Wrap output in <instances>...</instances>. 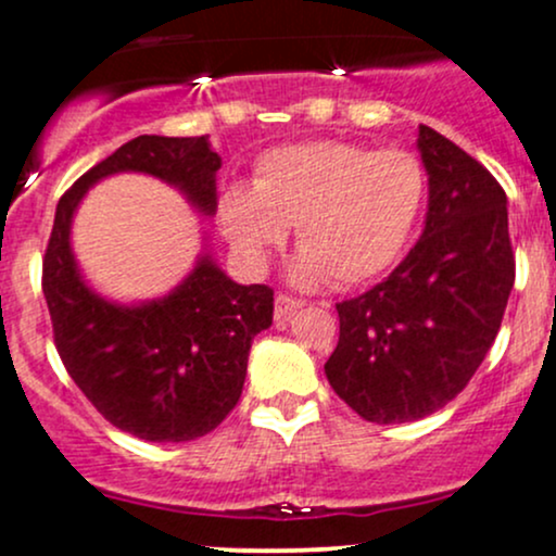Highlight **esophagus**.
Instances as JSON below:
<instances>
[{"label":"esophagus","mask_w":556,"mask_h":556,"mask_svg":"<svg viewBox=\"0 0 556 556\" xmlns=\"http://www.w3.org/2000/svg\"><path fill=\"white\" fill-rule=\"evenodd\" d=\"M303 305H305L303 300H298L292 295H282V292H279L277 300H274V318H277V321H287V318H290L292 314H298Z\"/></svg>","instance_id":"obj_1"}]
</instances>
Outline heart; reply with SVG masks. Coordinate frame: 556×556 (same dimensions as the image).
<instances>
[{"label":"heart","instance_id":"b5f03b06","mask_svg":"<svg viewBox=\"0 0 556 556\" xmlns=\"http://www.w3.org/2000/svg\"><path fill=\"white\" fill-rule=\"evenodd\" d=\"M424 198L426 172L410 151L314 140L266 151L253 188H227L216 216L251 269H264L295 227V282L358 287L397 261Z\"/></svg>","mask_w":556,"mask_h":556}]
</instances>
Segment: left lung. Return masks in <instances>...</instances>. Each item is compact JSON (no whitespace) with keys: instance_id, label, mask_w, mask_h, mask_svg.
<instances>
[{"instance_id":"1","label":"left lung","mask_w":556,"mask_h":556,"mask_svg":"<svg viewBox=\"0 0 556 556\" xmlns=\"http://www.w3.org/2000/svg\"><path fill=\"white\" fill-rule=\"evenodd\" d=\"M429 172L424 235L384 282L337 303L331 389L371 424H407L463 392L502 327L515 256L507 195L460 146L418 127Z\"/></svg>"}]
</instances>
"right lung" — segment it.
Listing matches in <instances>:
<instances>
[{
	"mask_svg": "<svg viewBox=\"0 0 556 556\" xmlns=\"http://www.w3.org/2000/svg\"><path fill=\"white\" fill-rule=\"evenodd\" d=\"M219 167L206 136H138L56 203L41 279L56 353L96 410L146 442H190L229 416L245 384L253 337L271 327L274 290L232 282L203 253L169 295L112 303L80 277L70 227L86 190L117 172L154 175L212 216Z\"/></svg>",
	"mask_w": 556,
	"mask_h": 556,
	"instance_id": "obj_1",
	"label": "right lung"
}]
</instances>
